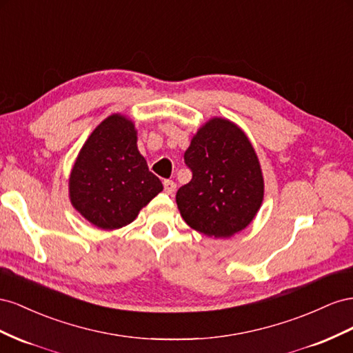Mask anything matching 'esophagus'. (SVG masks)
I'll use <instances>...</instances> for the list:
<instances>
[{
  "mask_svg": "<svg viewBox=\"0 0 353 353\" xmlns=\"http://www.w3.org/2000/svg\"><path fill=\"white\" fill-rule=\"evenodd\" d=\"M164 190H165V194H168V195L174 194L176 183L171 182V180H165V182H164Z\"/></svg>",
  "mask_w": 353,
  "mask_h": 353,
  "instance_id": "obj_1",
  "label": "esophagus"
}]
</instances>
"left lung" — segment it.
Returning <instances> with one entry per match:
<instances>
[{
    "instance_id": "1",
    "label": "left lung",
    "mask_w": 353,
    "mask_h": 353,
    "mask_svg": "<svg viewBox=\"0 0 353 353\" xmlns=\"http://www.w3.org/2000/svg\"><path fill=\"white\" fill-rule=\"evenodd\" d=\"M192 180L176 203L186 223L210 238H230L245 229L263 203L260 161L244 130L213 117L198 128L185 152Z\"/></svg>"
}]
</instances>
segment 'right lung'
<instances>
[{
  "instance_id": "obj_1",
  "label": "right lung",
  "mask_w": 353,
  "mask_h": 353,
  "mask_svg": "<svg viewBox=\"0 0 353 353\" xmlns=\"http://www.w3.org/2000/svg\"><path fill=\"white\" fill-rule=\"evenodd\" d=\"M68 186L72 207L103 230L132 223L164 189L139 152L134 121L123 114L109 115L88 136Z\"/></svg>"
}]
</instances>
